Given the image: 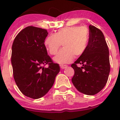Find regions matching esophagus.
I'll return each instance as SVG.
<instances>
[{
    "mask_svg": "<svg viewBox=\"0 0 120 120\" xmlns=\"http://www.w3.org/2000/svg\"><path fill=\"white\" fill-rule=\"evenodd\" d=\"M60 68H61V69H64L66 68L67 67V65H60Z\"/></svg>",
    "mask_w": 120,
    "mask_h": 120,
    "instance_id": "34e87169",
    "label": "esophagus"
}]
</instances>
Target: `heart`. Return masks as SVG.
Segmentation results:
<instances>
[{
    "label": "heart",
    "instance_id": "obj_1",
    "mask_svg": "<svg viewBox=\"0 0 120 120\" xmlns=\"http://www.w3.org/2000/svg\"><path fill=\"white\" fill-rule=\"evenodd\" d=\"M89 41V31L85 26H71L61 28L54 34L48 36L44 44L50 54L54 55L61 46H64L53 60L60 64L70 63L74 56L85 53Z\"/></svg>",
    "mask_w": 120,
    "mask_h": 120
}]
</instances>
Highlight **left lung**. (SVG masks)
Instances as JSON below:
<instances>
[{
  "instance_id": "1",
  "label": "left lung",
  "mask_w": 120,
  "mask_h": 120,
  "mask_svg": "<svg viewBox=\"0 0 120 120\" xmlns=\"http://www.w3.org/2000/svg\"><path fill=\"white\" fill-rule=\"evenodd\" d=\"M89 37L86 51L71 65L74 70L72 82L85 95H94L106 85L109 75V51L103 32L98 28L89 26ZM78 64L82 65L78 68Z\"/></svg>"
}]
</instances>
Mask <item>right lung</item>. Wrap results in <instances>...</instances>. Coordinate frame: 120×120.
<instances>
[{
    "label": "right lung",
    "instance_id": "obj_1",
    "mask_svg": "<svg viewBox=\"0 0 120 120\" xmlns=\"http://www.w3.org/2000/svg\"><path fill=\"white\" fill-rule=\"evenodd\" d=\"M47 30L30 26L21 30L12 45L11 61L14 80L20 91L37 99L51 89L60 67L48 55L44 41ZM49 67L45 68L44 65Z\"/></svg>",
    "mask_w": 120,
    "mask_h": 120
}]
</instances>
